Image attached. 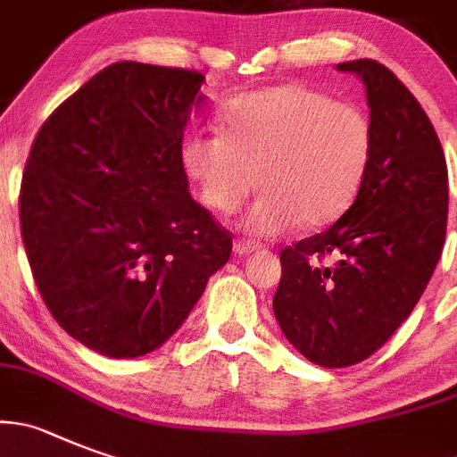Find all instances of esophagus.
<instances>
[{
    "instance_id": "34e87169",
    "label": "esophagus",
    "mask_w": 457,
    "mask_h": 457,
    "mask_svg": "<svg viewBox=\"0 0 457 457\" xmlns=\"http://www.w3.org/2000/svg\"><path fill=\"white\" fill-rule=\"evenodd\" d=\"M233 251H236L237 256H249V253L258 251V245H256V242H249V240H236V245H233Z\"/></svg>"
}]
</instances>
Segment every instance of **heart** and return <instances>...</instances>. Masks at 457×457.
<instances>
[{"mask_svg":"<svg viewBox=\"0 0 457 457\" xmlns=\"http://www.w3.org/2000/svg\"><path fill=\"white\" fill-rule=\"evenodd\" d=\"M221 133H192L181 161L201 201L236 211L265 187L240 224L251 236H278L335 221L349 208L371 156L370 117L303 83L245 92L221 111Z\"/></svg>","mask_w":457,"mask_h":457,"instance_id":"1","label":"heart"}]
</instances>
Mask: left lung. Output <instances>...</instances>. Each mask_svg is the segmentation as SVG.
Instances as JSON below:
<instances>
[{
    "label": "left lung",
    "mask_w": 457,
    "mask_h": 457,
    "mask_svg": "<svg viewBox=\"0 0 457 457\" xmlns=\"http://www.w3.org/2000/svg\"><path fill=\"white\" fill-rule=\"evenodd\" d=\"M337 67L365 86L370 165L340 220L280 251L274 295L290 345L330 370L370 358L408 320L442 256L449 212L445 152L412 92L371 58Z\"/></svg>",
    "instance_id": "8db88e82"
}]
</instances>
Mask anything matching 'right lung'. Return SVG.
<instances>
[{"instance_id":"1","label":"right lung","mask_w":457,"mask_h":457,"mask_svg":"<svg viewBox=\"0 0 457 457\" xmlns=\"http://www.w3.org/2000/svg\"><path fill=\"white\" fill-rule=\"evenodd\" d=\"M201 83L195 70L112 62L33 140L20 187L33 280L58 326L108 358L165 345L231 256L181 161Z\"/></svg>"}]
</instances>
